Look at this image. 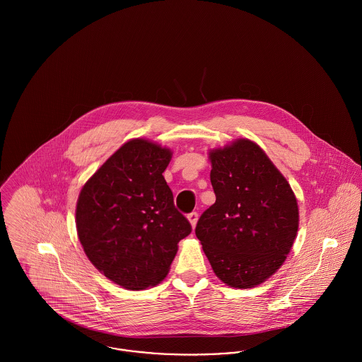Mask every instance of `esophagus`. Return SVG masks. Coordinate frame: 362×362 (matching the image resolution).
<instances>
[{"label": "esophagus", "instance_id": "esophagus-1", "mask_svg": "<svg viewBox=\"0 0 362 362\" xmlns=\"http://www.w3.org/2000/svg\"><path fill=\"white\" fill-rule=\"evenodd\" d=\"M188 220H189V223H191L192 228H195V226H197V221H198V213H197V211H192V213H189V214H188Z\"/></svg>", "mask_w": 362, "mask_h": 362}]
</instances>
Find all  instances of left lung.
Here are the masks:
<instances>
[{
	"mask_svg": "<svg viewBox=\"0 0 362 362\" xmlns=\"http://www.w3.org/2000/svg\"><path fill=\"white\" fill-rule=\"evenodd\" d=\"M216 202L195 234L216 276L230 287L251 288L287 258L297 231V198L272 160L250 139L209 152Z\"/></svg>",
	"mask_w": 362,
	"mask_h": 362,
	"instance_id": "1",
	"label": "left lung"
}]
</instances>
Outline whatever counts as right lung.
Wrapping results in <instances>:
<instances>
[{"label":"right lung","mask_w":362,"mask_h":362,"mask_svg":"<svg viewBox=\"0 0 362 362\" xmlns=\"http://www.w3.org/2000/svg\"><path fill=\"white\" fill-rule=\"evenodd\" d=\"M171 151L132 139L83 185L76 230L86 257L127 290H145L168 273L178 243L192 231L163 173Z\"/></svg>","instance_id":"1"}]
</instances>
